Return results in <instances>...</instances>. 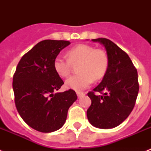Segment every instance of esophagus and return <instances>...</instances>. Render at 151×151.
Here are the masks:
<instances>
[{"label":"esophagus","mask_w":151,"mask_h":151,"mask_svg":"<svg viewBox=\"0 0 151 151\" xmlns=\"http://www.w3.org/2000/svg\"><path fill=\"white\" fill-rule=\"evenodd\" d=\"M84 95H85V93H83V92H77V96H78V98H81V97H82Z\"/></svg>","instance_id":"esophagus-1"}]
</instances>
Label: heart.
Masks as SVG:
<instances>
[{
  "label": "heart",
  "mask_w": 151,
  "mask_h": 151,
  "mask_svg": "<svg viewBox=\"0 0 151 151\" xmlns=\"http://www.w3.org/2000/svg\"><path fill=\"white\" fill-rule=\"evenodd\" d=\"M68 59L57 55L54 59L55 71L62 78L70 74L72 65L80 63L78 75L66 79V87L76 91H82L94 80H99L106 73L108 67V58L105 52L96 49L88 45L81 44L71 48L67 52Z\"/></svg>",
  "instance_id": "obj_1"
}]
</instances>
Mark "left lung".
Segmentation results:
<instances>
[{
    "mask_svg": "<svg viewBox=\"0 0 151 151\" xmlns=\"http://www.w3.org/2000/svg\"><path fill=\"white\" fill-rule=\"evenodd\" d=\"M92 41L105 48L108 67L100 84L88 93L92 100L87 110L88 120L98 129H113L133 110L139 92L138 73L129 55L114 42L106 38ZM95 91L101 95L96 96Z\"/></svg>",
    "mask_w": 151,
    "mask_h": 151,
    "instance_id": "8db88e82",
    "label": "left lung"
}]
</instances>
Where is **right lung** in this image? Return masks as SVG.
<instances>
[{
  "mask_svg": "<svg viewBox=\"0 0 151 151\" xmlns=\"http://www.w3.org/2000/svg\"><path fill=\"white\" fill-rule=\"evenodd\" d=\"M67 41L45 40L20 59L13 77L17 110L23 121L41 132H52L63 127L70 106L78 96L72 89L58 91L64 83L55 71L53 63Z\"/></svg>",
  "mask_w": 151,
  "mask_h": 151,
  "instance_id": "add662e5",
  "label": "right lung"
}]
</instances>
